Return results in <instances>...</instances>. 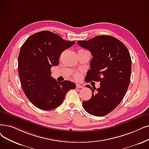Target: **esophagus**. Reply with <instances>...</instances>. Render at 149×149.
Segmentation results:
<instances>
[{"instance_id":"esophagus-1","label":"esophagus","mask_w":149,"mask_h":149,"mask_svg":"<svg viewBox=\"0 0 149 149\" xmlns=\"http://www.w3.org/2000/svg\"><path fill=\"white\" fill-rule=\"evenodd\" d=\"M76 88H82L83 86L81 85H79V84H77V85H76Z\"/></svg>"}]
</instances>
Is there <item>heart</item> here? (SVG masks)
<instances>
[{
  "instance_id": "1",
  "label": "heart",
  "mask_w": 149,
  "mask_h": 149,
  "mask_svg": "<svg viewBox=\"0 0 149 149\" xmlns=\"http://www.w3.org/2000/svg\"><path fill=\"white\" fill-rule=\"evenodd\" d=\"M74 78H75L76 80H79V79H80V78H81V75H80V74H79V73H75V74H74Z\"/></svg>"
}]
</instances>
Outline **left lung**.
<instances>
[{
    "label": "left lung",
    "mask_w": 149,
    "mask_h": 149,
    "mask_svg": "<svg viewBox=\"0 0 149 149\" xmlns=\"http://www.w3.org/2000/svg\"><path fill=\"white\" fill-rule=\"evenodd\" d=\"M77 43L93 56L86 81L100 82L97 89L86 86L93 94L89 100L83 102V107L91 115L105 116L118 106L127 93L132 72L130 53L120 41L109 35L97 36Z\"/></svg>",
    "instance_id": "left-lung-1"
}]
</instances>
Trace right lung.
<instances>
[{
    "label": "right lung",
    "mask_w": 149,
    "mask_h": 149,
    "mask_svg": "<svg viewBox=\"0 0 149 149\" xmlns=\"http://www.w3.org/2000/svg\"><path fill=\"white\" fill-rule=\"evenodd\" d=\"M74 43L51 31H42L31 35L23 44L18 56L19 75L25 95L37 108H56L68 91L75 88L74 82L56 81L50 70L58 65L63 52Z\"/></svg>",
    "instance_id": "add662e5"
}]
</instances>
